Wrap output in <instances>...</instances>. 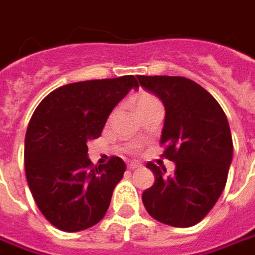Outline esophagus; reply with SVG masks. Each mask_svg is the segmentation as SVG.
Wrapping results in <instances>:
<instances>
[{
	"instance_id": "obj_1",
	"label": "esophagus",
	"mask_w": 255,
	"mask_h": 255,
	"mask_svg": "<svg viewBox=\"0 0 255 255\" xmlns=\"http://www.w3.org/2000/svg\"><path fill=\"white\" fill-rule=\"evenodd\" d=\"M142 167V164L140 163H137V162H132L129 166H128V169L129 170H134V169H140Z\"/></svg>"
}]
</instances>
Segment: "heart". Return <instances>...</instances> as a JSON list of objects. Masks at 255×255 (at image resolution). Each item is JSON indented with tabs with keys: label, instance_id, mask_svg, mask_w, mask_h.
Returning <instances> with one entry per match:
<instances>
[{
	"label": "heart",
	"instance_id": "1",
	"mask_svg": "<svg viewBox=\"0 0 255 255\" xmlns=\"http://www.w3.org/2000/svg\"><path fill=\"white\" fill-rule=\"evenodd\" d=\"M154 101H157L156 98H153L152 95H147V93H142V95H139L137 96V99H136V108H140L143 105H147V103H152Z\"/></svg>",
	"mask_w": 255,
	"mask_h": 255
}]
</instances>
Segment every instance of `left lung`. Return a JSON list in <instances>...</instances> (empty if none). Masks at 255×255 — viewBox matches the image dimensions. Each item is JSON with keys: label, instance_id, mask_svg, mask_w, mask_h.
<instances>
[{"label": "left lung", "instance_id": "obj_1", "mask_svg": "<svg viewBox=\"0 0 255 255\" xmlns=\"http://www.w3.org/2000/svg\"><path fill=\"white\" fill-rule=\"evenodd\" d=\"M144 89L164 105L160 143L174 173L149 162L152 187L142 200L153 219L173 227H191L213 209L224 190L233 160V139L226 113L200 85L183 76H137Z\"/></svg>", "mask_w": 255, "mask_h": 255}]
</instances>
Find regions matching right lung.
I'll return each instance as SVG.
<instances>
[{
	"label": "right lung",
	"mask_w": 255,
	"mask_h": 255,
	"mask_svg": "<svg viewBox=\"0 0 255 255\" xmlns=\"http://www.w3.org/2000/svg\"><path fill=\"white\" fill-rule=\"evenodd\" d=\"M139 84L133 75L65 85L38 105L25 134V173L38 209L62 231L102 220L126 164L93 167L88 142L101 136L113 108Z\"/></svg>",
	"instance_id": "right-lung-1"
}]
</instances>
